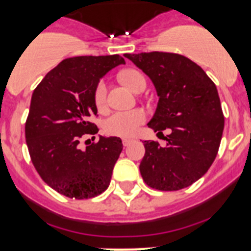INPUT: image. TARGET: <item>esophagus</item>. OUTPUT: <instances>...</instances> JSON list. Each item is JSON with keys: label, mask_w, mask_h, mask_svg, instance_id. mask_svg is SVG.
Wrapping results in <instances>:
<instances>
[{"label": "esophagus", "mask_w": 251, "mask_h": 251, "mask_svg": "<svg viewBox=\"0 0 251 251\" xmlns=\"http://www.w3.org/2000/svg\"><path fill=\"white\" fill-rule=\"evenodd\" d=\"M132 142H133L132 138H123V144L125 147H127L128 144H131V143H132Z\"/></svg>", "instance_id": "34e87169"}]
</instances>
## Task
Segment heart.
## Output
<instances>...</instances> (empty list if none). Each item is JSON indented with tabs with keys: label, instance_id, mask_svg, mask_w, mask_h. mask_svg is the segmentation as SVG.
<instances>
[{
	"label": "heart",
	"instance_id": "b5f03b06",
	"mask_svg": "<svg viewBox=\"0 0 251 251\" xmlns=\"http://www.w3.org/2000/svg\"><path fill=\"white\" fill-rule=\"evenodd\" d=\"M120 80L137 92L142 86H146V78L140 72L127 69L120 73ZM93 102L97 109H104L107 105V83L100 80L93 91ZM146 121V113L142 109L119 110L113 113L104 123L105 132L118 137H131L138 131V127Z\"/></svg>",
	"mask_w": 251,
	"mask_h": 251
}]
</instances>
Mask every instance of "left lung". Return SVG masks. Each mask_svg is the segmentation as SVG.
Here are the masks:
<instances>
[{"label":"left lung","instance_id":"left-lung-1","mask_svg":"<svg viewBox=\"0 0 251 251\" xmlns=\"http://www.w3.org/2000/svg\"><path fill=\"white\" fill-rule=\"evenodd\" d=\"M151 77L159 96L148 126L158 133L170 128L166 146L144 141L140 171L159 191H179L209 170L219 151L225 118L217 88L206 73L176 53L125 54Z\"/></svg>","mask_w":251,"mask_h":251}]
</instances>
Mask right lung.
Here are the masks:
<instances>
[{
    "instance_id": "obj_1",
    "label": "right lung",
    "mask_w": 251,
    "mask_h": 251,
    "mask_svg": "<svg viewBox=\"0 0 251 251\" xmlns=\"http://www.w3.org/2000/svg\"><path fill=\"white\" fill-rule=\"evenodd\" d=\"M125 59L119 54L62 60L35 88L25 140L35 169L58 193L88 199L103 193L123 151L119 137H103L80 149L81 138L98 127L93 91L100 78ZM95 138V137H93Z\"/></svg>"
}]
</instances>
